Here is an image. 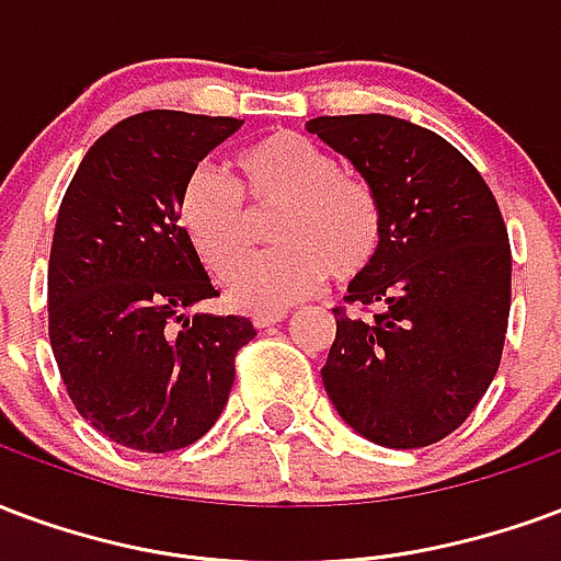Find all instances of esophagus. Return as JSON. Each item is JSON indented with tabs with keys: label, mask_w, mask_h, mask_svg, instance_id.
Segmentation results:
<instances>
[{
	"label": "esophagus",
	"mask_w": 561,
	"mask_h": 561,
	"mask_svg": "<svg viewBox=\"0 0 561 561\" xmlns=\"http://www.w3.org/2000/svg\"><path fill=\"white\" fill-rule=\"evenodd\" d=\"M286 320V310H253L251 322L256 329H268V325H275V322Z\"/></svg>",
	"instance_id": "34e87169"
}]
</instances>
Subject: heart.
Here are the masks:
<instances>
[{
    "label": "heart",
    "instance_id": "obj_1",
    "mask_svg": "<svg viewBox=\"0 0 561 561\" xmlns=\"http://www.w3.org/2000/svg\"><path fill=\"white\" fill-rule=\"evenodd\" d=\"M236 167L239 185L218 167L199 163L179 191V224L220 280L237 275L230 284L236 305L286 308L310 296L329 272L334 280H355L376 263L386 241L382 199L367 179L343 173L320 142L277 130L241 151ZM268 214L276 216L273 240L282 248L249 261L255 218Z\"/></svg>",
    "mask_w": 561,
    "mask_h": 561
}]
</instances>
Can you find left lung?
<instances>
[{"label": "left lung", "mask_w": 561, "mask_h": 561, "mask_svg": "<svg viewBox=\"0 0 561 561\" xmlns=\"http://www.w3.org/2000/svg\"><path fill=\"white\" fill-rule=\"evenodd\" d=\"M308 130L346 154L386 208L382 251L334 308L325 391L370 443H439L502 362L511 244L496 196L451 142L407 118L320 116Z\"/></svg>", "instance_id": "8db88e82"}]
</instances>
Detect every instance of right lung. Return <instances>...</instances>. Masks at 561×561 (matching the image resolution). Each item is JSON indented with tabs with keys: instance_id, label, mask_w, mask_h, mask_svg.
Returning a JSON list of instances; mask_svg holds the SVG:
<instances>
[{
	"instance_id": "obj_1",
	"label": "right lung",
	"mask_w": 561,
	"mask_h": 561,
	"mask_svg": "<svg viewBox=\"0 0 561 561\" xmlns=\"http://www.w3.org/2000/svg\"><path fill=\"white\" fill-rule=\"evenodd\" d=\"M244 122L149 110L85 151L65 191L47 329L68 398L98 433L134 451H179L227 407L244 317L187 310L218 296L179 224V191Z\"/></svg>"
}]
</instances>
